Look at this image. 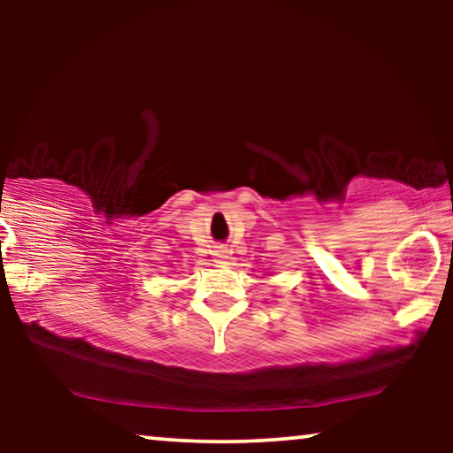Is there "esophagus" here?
Masks as SVG:
<instances>
[{"label":"esophagus","instance_id":"obj_1","mask_svg":"<svg viewBox=\"0 0 453 453\" xmlns=\"http://www.w3.org/2000/svg\"><path fill=\"white\" fill-rule=\"evenodd\" d=\"M214 257H216V259H226L228 256H226L225 247H216V250H214Z\"/></svg>","mask_w":453,"mask_h":453}]
</instances>
